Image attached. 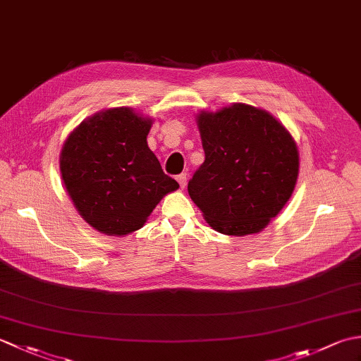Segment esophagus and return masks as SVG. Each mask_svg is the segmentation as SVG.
Masks as SVG:
<instances>
[{
    "label": "esophagus",
    "instance_id": "obj_1",
    "mask_svg": "<svg viewBox=\"0 0 361 361\" xmlns=\"http://www.w3.org/2000/svg\"><path fill=\"white\" fill-rule=\"evenodd\" d=\"M176 181L180 183V188L185 189L186 185H188V175L186 173H180L178 176H176Z\"/></svg>",
    "mask_w": 361,
    "mask_h": 361
}]
</instances>
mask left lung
I'll use <instances>...</instances> for the list:
<instances>
[{
  "label": "left lung",
  "mask_w": 361,
  "mask_h": 361,
  "mask_svg": "<svg viewBox=\"0 0 361 361\" xmlns=\"http://www.w3.org/2000/svg\"><path fill=\"white\" fill-rule=\"evenodd\" d=\"M204 161L188 185L192 202L216 231L256 234L293 194L298 145L271 113L231 104L197 114Z\"/></svg>",
  "instance_id": "8db88e82"
}]
</instances>
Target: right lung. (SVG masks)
<instances>
[{
    "label": "right lung",
    "instance_id": "right-lung-1",
    "mask_svg": "<svg viewBox=\"0 0 361 361\" xmlns=\"http://www.w3.org/2000/svg\"><path fill=\"white\" fill-rule=\"evenodd\" d=\"M153 119L116 106L83 119L60 152L75 209L96 231L124 237L142 228L161 198L180 188L149 145Z\"/></svg>",
    "mask_w": 361,
    "mask_h": 361
}]
</instances>
